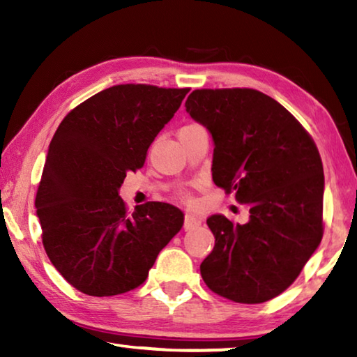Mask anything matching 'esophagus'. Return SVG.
Listing matches in <instances>:
<instances>
[{"label": "esophagus", "mask_w": 357, "mask_h": 357, "mask_svg": "<svg viewBox=\"0 0 357 357\" xmlns=\"http://www.w3.org/2000/svg\"><path fill=\"white\" fill-rule=\"evenodd\" d=\"M198 225H202V220L198 219L197 215H193V214H185V217H184V228H185V229L197 228Z\"/></svg>", "instance_id": "1"}]
</instances>
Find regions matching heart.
<instances>
[{
	"instance_id": "obj_1",
	"label": "heart",
	"mask_w": 357,
	"mask_h": 357,
	"mask_svg": "<svg viewBox=\"0 0 357 357\" xmlns=\"http://www.w3.org/2000/svg\"><path fill=\"white\" fill-rule=\"evenodd\" d=\"M190 126H193V124H190ZM190 126H185V128H190Z\"/></svg>"
}]
</instances>
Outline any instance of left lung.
<instances>
[{"mask_svg": "<svg viewBox=\"0 0 357 357\" xmlns=\"http://www.w3.org/2000/svg\"><path fill=\"white\" fill-rule=\"evenodd\" d=\"M185 112L214 142L213 181L249 206V222L208 217L215 238L200 264L209 289L259 304L291 285L323 238L324 174L315 142L291 113L249 88L195 89Z\"/></svg>", "mask_w": 357, "mask_h": 357, "instance_id": "8db88e82", "label": "left lung"}]
</instances>
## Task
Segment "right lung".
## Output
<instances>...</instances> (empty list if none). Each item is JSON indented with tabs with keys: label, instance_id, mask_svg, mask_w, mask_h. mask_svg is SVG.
Returning <instances> with one entry per match:
<instances>
[{
	"label": "right lung",
	"instance_id": "right-lung-1",
	"mask_svg": "<svg viewBox=\"0 0 357 357\" xmlns=\"http://www.w3.org/2000/svg\"><path fill=\"white\" fill-rule=\"evenodd\" d=\"M189 91L116 84L75 107L53 135L36 214L48 258L78 291L102 298L142 285L183 228V211L168 203L128 213L119 189Z\"/></svg>",
	"mask_w": 357,
	"mask_h": 357
}]
</instances>
